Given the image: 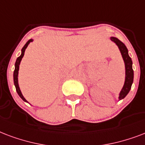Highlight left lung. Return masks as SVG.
Segmentation results:
<instances>
[{"label": "left lung", "mask_w": 145, "mask_h": 145, "mask_svg": "<svg viewBox=\"0 0 145 145\" xmlns=\"http://www.w3.org/2000/svg\"><path fill=\"white\" fill-rule=\"evenodd\" d=\"M111 41H113V42H115L117 46L120 48L122 56H123V60L125 62V84L123 85V88L122 91H120V97L119 99H123L124 97L128 95V93L129 92L131 87H132V84L133 82V78H134V72L132 69V61L131 57L129 56L128 54V49L125 47L124 44L119 40L116 38L114 37H111Z\"/></svg>", "instance_id": "1"}]
</instances>
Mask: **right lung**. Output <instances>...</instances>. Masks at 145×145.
I'll list each match as a JSON object with an SVG mask.
<instances>
[{
	"label": "right lung",
	"instance_id": "1",
	"mask_svg": "<svg viewBox=\"0 0 145 145\" xmlns=\"http://www.w3.org/2000/svg\"><path fill=\"white\" fill-rule=\"evenodd\" d=\"M31 41H32V39L29 40V41L26 42V44H25L24 47L22 48V54H21V55H20V57H18L17 59H16V61L15 70H14V72H13V81H14V85H15L16 90V91H17L18 95H20V97H21L24 101H26V100L25 99V97L22 96V93H21V91H20V87H19V84H18V72H19L18 71H19V68H20V62H21V60H22V58L23 57V56H24L25 50L27 46L29 45V44Z\"/></svg>",
	"mask_w": 145,
	"mask_h": 145
}]
</instances>
